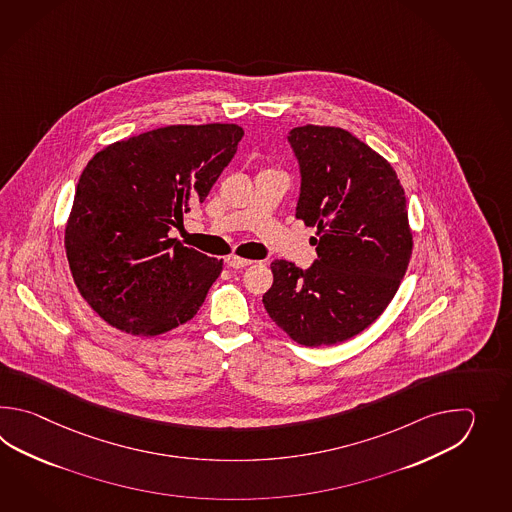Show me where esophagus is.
Returning <instances> with one entry per match:
<instances>
[{"instance_id":"1","label":"esophagus","mask_w":512,"mask_h":512,"mask_svg":"<svg viewBox=\"0 0 512 512\" xmlns=\"http://www.w3.org/2000/svg\"><path fill=\"white\" fill-rule=\"evenodd\" d=\"M227 265L232 267V269H243V267H247V265H251V260H245V258H240V256H236V254H232V256H227Z\"/></svg>"}]
</instances>
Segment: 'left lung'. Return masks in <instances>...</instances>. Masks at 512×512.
<instances>
[{
  "instance_id": "1",
  "label": "left lung",
  "mask_w": 512,
  "mask_h": 512,
  "mask_svg": "<svg viewBox=\"0 0 512 512\" xmlns=\"http://www.w3.org/2000/svg\"><path fill=\"white\" fill-rule=\"evenodd\" d=\"M300 164L296 218L316 227L309 269L271 263L263 305L294 342L318 348L359 335L392 302L412 258V230L397 174L382 155L335 126L289 133Z\"/></svg>"
}]
</instances>
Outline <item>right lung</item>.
I'll use <instances>...</instances> for the list:
<instances>
[{"mask_svg": "<svg viewBox=\"0 0 512 512\" xmlns=\"http://www.w3.org/2000/svg\"><path fill=\"white\" fill-rule=\"evenodd\" d=\"M243 137L238 124H177L113 142L87 163L67 219L78 293L109 326L155 337L194 318L223 260L170 238Z\"/></svg>", "mask_w": 512, "mask_h": 512, "instance_id": "add662e5", "label": "right lung"}]
</instances>
